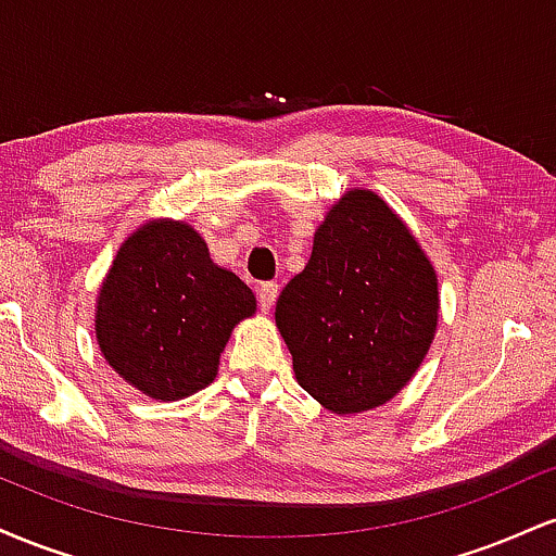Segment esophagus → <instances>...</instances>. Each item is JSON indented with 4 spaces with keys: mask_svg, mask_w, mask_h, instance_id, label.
I'll return each mask as SVG.
<instances>
[{
    "mask_svg": "<svg viewBox=\"0 0 556 556\" xmlns=\"http://www.w3.org/2000/svg\"><path fill=\"white\" fill-rule=\"evenodd\" d=\"M258 308L264 311H271V305H274V300H277V295H279V285L277 282H264L258 287Z\"/></svg>",
    "mask_w": 556,
    "mask_h": 556,
    "instance_id": "34e87169",
    "label": "esophagus"
}]
</instances>
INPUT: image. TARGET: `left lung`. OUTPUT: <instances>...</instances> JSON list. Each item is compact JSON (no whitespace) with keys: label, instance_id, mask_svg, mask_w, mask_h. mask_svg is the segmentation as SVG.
I'll return each instance as SVG.
<instances>
[{"label":"left lung","instance_id":"obj_1","mask_svg":"<svg viewBox=\"0 0 556 556\" xmlns=\"http://www.w3.org/2000/svg\"><path fill=\"white\" fill-rule=\"evenodd\" d=\"M437 274L400 216L350 190L277 300L298 384L331 413L384 405L418 371L437 331Z\"/></svg>","mask_w":556,"mask_h":556}]
</instances>
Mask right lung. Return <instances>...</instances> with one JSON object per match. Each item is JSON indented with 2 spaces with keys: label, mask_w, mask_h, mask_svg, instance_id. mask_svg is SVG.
Here are the masks:
<instances>
[{
  "label": "right lung",
  "mask_w": 556,
  "mask_h": 556,
  "mask_svg": "<svg viewBox=\"0 0 556 556\" xmlns=\"http://www.w3.org/2000/svg\"><path fill=\"white\" fill-rule=\"evenodd\" d=\"M256 311L251 287L216 266L182 222H151L123 242L101 285L96 337L110 366L154 400L208 387L229 331Z\"/></svg>",
  "instance_id": "1"
}]
</instances>
